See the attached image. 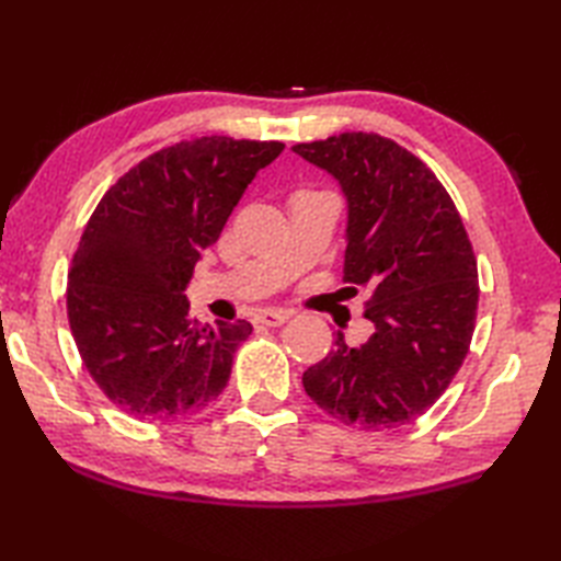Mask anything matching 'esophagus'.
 Returning a JSON list of instances; mask_svg holds the SVG:
<instances>
[{
  "label": "esophagus",
  "mask_w": 561,
  "mask_h": 561,
  "mask_svg": "<svg viewBox=\"0 0 561 561\" xmlns=\"http://www.w3.org/2000/svg\"><path fill=\"white\" fill-rule=\"evenodd\" d=\"M290 317L293 312H288V309H264V312L256 314L254 321L261 323V327H283Z\"/></svg>",
  "instance_id": "1"
}]
</instances>
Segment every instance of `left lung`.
I'll use <instances>...</instances> for the list:
<instances>
[{
    "label": "left lung",
    "mask_w": 561,
    "mask_h": 561,
    "mask_svg": "<svg viewBox=\"0 0 561 561\" xmlns=\"http://www.w3.org/2000/svg\"><path fill=\"white\" fill-rule=\"evenodd\" d=\"M341 182L347 198L343 280L369 290L375 333L333 351L302 375L307 396L365 432L417 420L449 389L476 331L478 261L458 208L417 156L375 131L295 144Z\"/></svg>",
    "instance_id": "obj_1"
}]
</instances>
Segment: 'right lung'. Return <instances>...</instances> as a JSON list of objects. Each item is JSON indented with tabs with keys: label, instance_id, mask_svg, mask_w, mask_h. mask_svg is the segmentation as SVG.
Returning <instances> with one entry per match:
<instances>
[{
	"label": "right lung",
	"instance_id": "obj_1",
	"mask_svg": "<svg viewBox=\"0 0 561 561\" xmlns=\"http://www.w3.org/2000/svg\"><path fill=\"white\" fill-rule=\"evenodd\" d=\"M285 144L198 136L144 158L85 222L67 283L79 355L112 403L139 420H178L228 386L252 323L190 314L184 288L247 184Z\"/></svg>",
	"mask_w": 561,
	"mask_h": 561
}]
</instances>
